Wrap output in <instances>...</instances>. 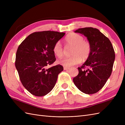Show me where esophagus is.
<instances>
[{"label": "esophagus", "instance_id": "esophagus-1", "mask_svg": "<svg viewBox=\"0 0 125 125\" xmlns=\"http://www.w3.org/2000/svg\"><path fill=\"white\" fill-rule=\"evenodd\" d=\"M70 69V68L69 67H63V69L64 70H68V69Z\"/></svg>", "mask_w": 125, "mask_h": 125}]
</instances>
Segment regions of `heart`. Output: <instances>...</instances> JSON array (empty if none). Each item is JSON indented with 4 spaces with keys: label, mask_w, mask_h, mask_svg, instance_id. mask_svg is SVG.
<instances>
[{
    "label": "heart",
    "mask_w": 125,
    "mask_h": 125,
    "mask_svg": "<svg viewBox=\"0 0 125 125\" xmlns=\"http://www.w3.org/2000/svg\"><path fill=\"white\" fill-rule=\"evenodd\" d=\"M67 45L73 46L71 55L68 58H64L58 61V63L65 67H71L80 63L82 60L85 61L88 59L91 52V46L88 41L84 40L82 35L75 33H71L65 39ZM53 52L58 58H61L63 55V49L60 42L54 45Z\"/></svg>",
    "instance_id": "heart-1"
}]
</instances>
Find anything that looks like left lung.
Returning a JSON list of instances; mask_svg holds the SVG:
<instances>
[{
    "instance_id": "8db88e82",
    "label": "left lung",
    "mask_w": 125,
    "mask_h": 125,
    "mask_svg": "<svg viewBox=\"0 0 125 125\" xmlns=\"http://www.w3.org/2000/svg\"><path fill=\"white\" fill-rule=\"evenodd\" d=\"M75 33L86 37L91 46L88 59L73 79L77 88L83 93L91 94L97 92L105 85L112 73L115 58L111 41L99 30L93 28H80Z\"/></svg>"
}]
</instances>
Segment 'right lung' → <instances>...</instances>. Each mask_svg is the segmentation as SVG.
I'll use <instances>...</instances> for the list:
<instances>
[{
    "label": "right lung",
    "instance_id": "1",
    "mask_svg": "<svg viewBox=\"0 0 125 125\" xmlns=\"http://www.w3.org/2000/svg\"><path fill=\"white\" fill-rule=\"evenodd\" d=\"M65 34L50 31L34 32L19 46L15 66L22 85L33 95L43 96L50 93L63 70L60 65L48 69L46 66L55 62L54 46Z\"/></svg>",
    "mask_w": 125,
    "mask_h": 125
}]
</instances>
